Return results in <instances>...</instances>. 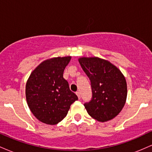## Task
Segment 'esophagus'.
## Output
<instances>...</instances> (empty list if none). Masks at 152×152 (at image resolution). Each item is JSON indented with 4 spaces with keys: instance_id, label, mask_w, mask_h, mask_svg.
I'll return each mask as SVG.
<instances>
[{
    "instance_id": "1",
    "label": "esophagus",
    "mask_w": 152,
    "mask_h": 152,
    "mask_svg": "<svg viewBox=\"0 0 152 152\" xmlns=\"http://www.w3.org/2000/svg\"><path fill=\"white\" fill-rule=\"evenodd\" d=\"M76 95L78 96V98L79 99H81V94H80V92L79 91H76Z\"/></svg>"
}]
</instances>
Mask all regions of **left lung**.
<instances>
[{"mask_svg":"<svg viewBox=\"0 0 152 152\" xmlns=\"http://www.w3.org/2000/svg\"><path fill=\"white\" fill-rule=\"evenodd\" d=\"M91 81L92 96L84 103L87 112L99 121H107L119 114L126 102V82L116 66L96 57L78 60Z\"/></svg>","mask_w":152,"mask_h":152,"instance_id":"obj_1","label":"left lung"}]
</instances>
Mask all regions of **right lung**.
Listing matches in <instances>:
<instances>
[{
	"label": "right lung",
	"instance_id": "add662e5",
	"mask_svg": "<svg viewBox=\"0 0 152 152\" xmlns=\"http://www.w3.org/2000/svg\"><path fill=\"white\" fill-rule=\"evenodd\" d=\"M71 56L45 61L33 71L26 83V96L31 112L40 121L54 125L62 121L78 96L63 77Z\"/></svg>",
	"mask_w": 152,
	"mask_h": 152
}]
</instances>
